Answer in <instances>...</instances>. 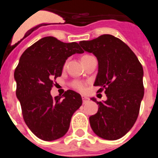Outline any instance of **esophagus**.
Segmentation results:
<instances>
[{
  "label": "esophagus",
  "mask_w": 158,
  "mask_h": 158,
  "mask_svg": "<svg viewBox=\"0 0 158 158\" xmlns=\"http://www.w3.org/2000/svg\"><path fill=\"white\" fill-rule=\"evenodd\" d=\"M81 98H82V101H83V104H85L86 102L89 101V97H87V96H84V95H82L81 96Z\"/></svg>",
  "instance_id": "1"
}]
</instances>
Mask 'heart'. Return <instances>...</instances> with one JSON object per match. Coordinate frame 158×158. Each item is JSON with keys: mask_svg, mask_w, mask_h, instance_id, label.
<instances>
[{"mask_svg": "<svg viewBox=\"0 0 158 158\" xmlns=\"http://www.w3.org/2000/svg\"><path fill=\"white\" fill-rule=\"evenodd\" d=\"M89 56V55H84L81 58H85V57ZM73 87L76 89L77 90H79L81 92H84L85 90V84L81 81H74L73 83Z\"/></svg>", "mask_w": 158, "mask_h": 158, "instance_id": "heart-1", "label": "heart"}]
</instances>
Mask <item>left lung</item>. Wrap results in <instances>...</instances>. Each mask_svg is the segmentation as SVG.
<instances>
[{
    "label": "left lung",
    "instance_id": "left-lung-1",
    "mask_svg": "<svg viewBox=\"0 0 158 158\" xmlns=\"http://www.w3.org/2000/svg\"><path fill=\"white\" fill-rule=\"evenodd\" d=\"M84 51L93 53L98 61L94 82L105 89L107 100L96 101L98 111L89 117L90 126L97 136L116 140L134 126L144 96L143 69L131 48L111 35H103L79 43Z\"/></svg>",
    "mask_w": 158,
    "mask_h": 158
}]
</instances>
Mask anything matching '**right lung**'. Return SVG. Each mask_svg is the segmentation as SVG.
Here are the masks:
<instances>
[{
	"label": "right lung",
	"instance_id": "1",
	"mask_svg": "<svg viewBox=\"0 0 158 158\" xmlns=\"http://www.w3.org/2000/svg\"><path fill=\"white\" fill-rule=\"evenodd\" d=\"M84 51L78 43H63L52 36L42 38L26 50L14 73L16 97L25 123L32 133L44 141L63 137L73 113L81 106L79 93L67 90L53 98V79L62 75L67 58Z\"/></svg>",
	"mask_w": 158,
	"mask_h": 158
}]
</instances>
